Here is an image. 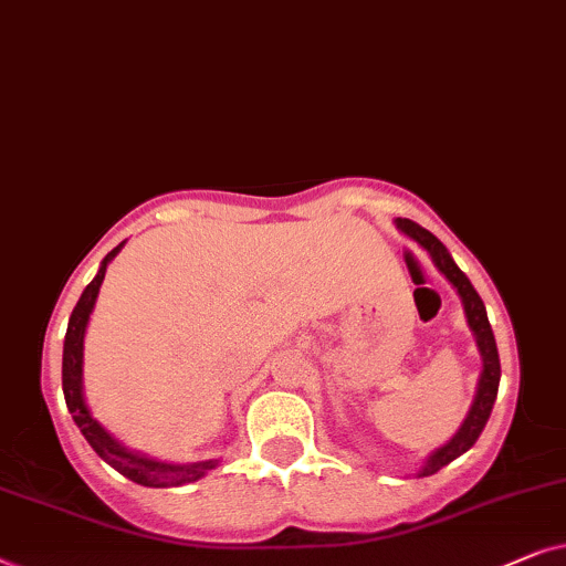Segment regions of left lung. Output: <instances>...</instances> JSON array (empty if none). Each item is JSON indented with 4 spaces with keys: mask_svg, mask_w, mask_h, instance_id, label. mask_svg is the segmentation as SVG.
<instances>
[{
    "mask_svg": "<svg viewBox=\"0 0 566 566\" xmlns=\"http://www.w3.org/2000/svg\"><path fill=\"white\" fill-rule=\"evenodd\" d=\"M396 228L401 230L403 235H409L413 243H419L421 248H424V251L432 255L434 266L440 269L442 274H446L448 282L458 290V295H461V303H463V311H465V321H469V328L473 331V336H476L481 361H484V367H481L479 388H476V396H473L469 417L463 419V424L453 434V440L446 442L442 448H437L434 453L427 458V463L421 465L419 476H432V473L440 471L442 465L453 463L458 455H463L465 450H471L473 442L479 440V434L484 432L489 413H492V406L496 401V390H500V375H502L500 354H496V342H494L492 326H489L486 307H484V303H481L479 292L473 290L469 276H465L463 271L455 266L453 255L448 253V248L442 245L440 240L432 235V232L424 230L421 224L411 222V220H401V217H398Z\"/></svg>",
    "mask_w": 566,
    "mask_h": 566,
    "instance_id": "obj_1",
    "label": "left lung"
}]
</instances>
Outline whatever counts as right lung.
Returning <instances> with one entry per match:
<instances>
[{"instance_id": "add662e5", "label": "right lung", "mask_w": 566, "mask_h": 566, "mask_svg": "<svg viewBox=\"0 0 566 566\" xmlns=\"http://www.w3.org/2000/svg\"><path fill=\"white\" fill-rule=\"evenodd\" d=\"M120 248H124V243L116 245L108 255H105L95 279L87 284L85 292H82V297L77 300V305H74V311L70 315V326H66V336H64V359H62V388L66 398V409H70L74 424L80 427V432L85 434L90 448H93L95 453L111 465V469H116L120 476L132 479L134 484L153 486V489L184 486V484H191V481H199L201 476H207V471L217 469V463L220 461L165 463V461H155V458L134 453V450H126L116 437L105 432L101 421L93 419V413H90L85 403V396H82V346H85L87 321L95 307L97 292H101L105 269H108V263L116 259Z\"/></svg>"}]
</instances>
